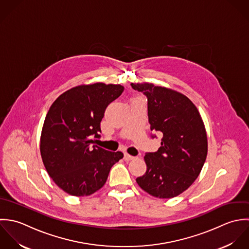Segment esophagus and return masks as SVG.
<instances>
[{"mask_svg":"<svg viewBox=\"0 0 249 249\" xmlns=\"http://www.w3.org/2000/svg\"><path fill=\"white\" fill-rule=\"evenodd\" d=\"M134 159H135V157H133V156H131V155H129V154H127V153L124 154V160H125L126 161L132 160H134Z\"/></svg>","mask_w":249,"mask_h":249,"instance_id":"1","label":"esophagus"}]
</instances>
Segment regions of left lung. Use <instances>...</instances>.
<instances>
[{"label":"left lung","instance_id":"left-lung-1","mask_svg":"<svg viewBox=\"0 0 249 249\" xmlns=\"http://www.w3.org/2000/svg\"><path fill=\"white\" fill-rule=\"evenodd\" d=\"M131 86L146 95L150 129L162 136L159 150L145 155L147 169L137 183L152 196L175 197L194 184L206 160L204 122L196 105L181 92L146 82Z\"/></svg>","mask_w":249,"mask_h":249}]
</instances>
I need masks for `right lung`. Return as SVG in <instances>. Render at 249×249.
Listing matches in <instances>:
<instances>
[{"instance_id":"right-lung-1","label":"right lung","mask_w":249,"mask_h":249,"mask_svg":"<svg viewBox=\"0 0 249 249\" xmlns=\"http://www.w3.org/2000/svg\"><path fill=\"white\" fill-rule=\"evenodd\" d=\"M121 85L95 83L74 87L53 101L40 137V154L54 184L73 196H89L107 182L111 166L123 158L92 145L99 138L107 107L123 92Z\"/></svg>"}]
</instances>
